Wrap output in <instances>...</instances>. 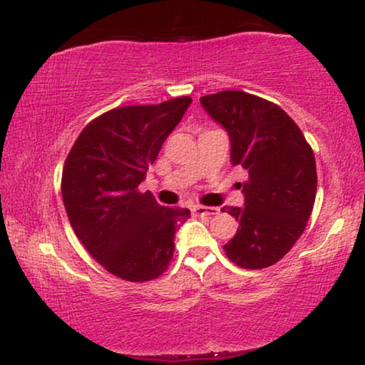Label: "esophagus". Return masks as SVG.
Instances as JSON below:
<instances>
[{
  "mask_svg": "<svg viewBox=\"0 0 365 365\" xmlns=\"http://www.w3.org/2000/svg\"><path fill=\"white\" fill-rule=\"evenodd\" d=\"M220 212L217 207H206V206H192V215L194 216H215Z\"/></svg>",
  "mask_w": 365,
  "mask_h": 365,
  "instance_id": "esophagus-1",
  "label": "esophagus"
}]
</instances>
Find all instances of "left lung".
<instances>
[{"mask_svg": "<svg viewBox=\"0 0 365 365\" xmlns=\"http://www.w3.org/2000/svg\"><path fill=\"white\" fill-rule=\"evenodd\" d=\"M200 104L230 137V161L245 170L238 183L244 207H228L237 217L235 237L225 245L228 259L245 269L278 262L304 233L317 175L311 145L278 104L242 91L200 98Z\"/></svg>", "mask_w": 365, "mask_h": 365, "instance_id": "1", "label": "left lung"}]
</instances>
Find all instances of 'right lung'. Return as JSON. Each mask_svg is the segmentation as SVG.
Returning <instances> with one entry per match:
<instances>
[{
	"instance_id": "1",
	"label": "right lung",
	"mask_w": 365,
	"mask_h": 365,
	"mask_svg": "<svg viewBox=\"0 0 365 365\" xmlns=\"http://www.w3.org/2000/svg\"><path fill=\"white\" fill-rule=\"evenodd\" d=\"M190 103L183 96L104 113L82 130L63 166V204L75 235L127 282H149L168 269L175 233L190 217L188 209L159 206L139 190Z\"/></svg>"
}]
</instances>
